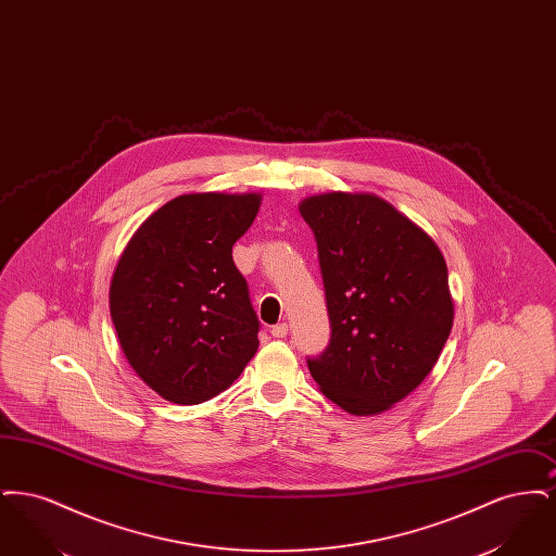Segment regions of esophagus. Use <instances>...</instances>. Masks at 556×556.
Returning a JSON list of instances; mask_svg holds the SVG:
<instances>
[{
	"label": "esophagus",
	"instance_id": "34e87169",
	"mask_svg": "<svg viewBox=\"0 0 556 556\" xmlns=\"http://www.w3.org/2000/svg\"><path fill=\"white\" fill-rule=\"evenodd\" d=\"M270 336H273V338H277V340H283V338L288 336V325H286V323L275 325V327L270 329Z\"/></svg>",
	"mask_w": 556,
	"mask_h": 556
}]
</instances>
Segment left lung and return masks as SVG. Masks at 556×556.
<instances>
[{
  "mask_svg": "<svg viewBox=\"0 0 556 556\" xmlns=\"http://www.w3.org/2000/svg\"><path fill=\"white\" fill-rule=\"evenodd\" d=\"M317 239L331 340L308 369L350 415L392 408L424 383L448 340L454 304L438 243L375 193L300 202Z\"/></svg>",
  "mask_w": 556,
  "mask_h": 556,
  "instance_id": "1",
  "label": "left lung"
}]
</instances>
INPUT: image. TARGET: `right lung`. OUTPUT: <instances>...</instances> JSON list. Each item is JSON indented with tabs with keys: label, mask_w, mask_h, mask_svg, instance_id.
<instances>
[{
	"label": "right lung",
	"mask_w": 556,
	"mask_h": 556,
	"mask_svg": "<svg viewBox=\"0 0 556 556\" xmlns=\"http://www.w3.org/2000/svg\"><path fill=\"white\" fill-rule=\"evenodd\" d=\"M261 193H184L132 233L110 281V317L141 381L175 404L227 390L258 350V317L233 263Z\"/></svg>",
	"instance_id": "add662e5"
}]
</instances>
